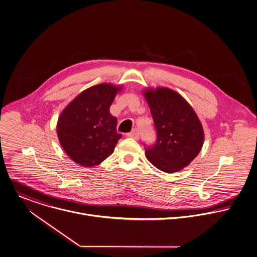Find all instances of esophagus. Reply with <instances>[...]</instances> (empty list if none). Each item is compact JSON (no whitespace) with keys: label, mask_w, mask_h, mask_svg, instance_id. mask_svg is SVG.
<instances>
[{"label":"esophagus","mask_w":257,"mask_h":257,"mask_svg":"<svg viewBox=\"0 0 257 257\" xmlns=\"http://www.w3.org/2000/svg\"><path fill=\"white\" fill-rule=\"evenodd\" d=\"M127 138H132V139H135V140H138L139 139V133L138 132H132L130 134L126 135Z\"/></svg>","instance_id":"esophagus-1"}]
</instances>
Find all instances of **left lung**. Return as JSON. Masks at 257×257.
Masks as SVG:
<instances>
[{"instance_id": "1", "label": "left lung", "mask_w": 257, "mask_h": 257, "mask_svg": "<svg viewBox=\"0 0 257 257\" xmlns=\"http://www.w3.org/2000/svg\"><path fill=\"white\" fill-rule=\"evenodd\" d=\"M143 92L157 131L156 144L146 149V157L160 171H181L202 148V124L192 106L173 89L145 88Z\"/></svg>"}]
</instances>
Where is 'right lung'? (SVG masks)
<instances>
[{"label":"right lung","instance_id":"right-lung-1","mask_svg":"<svg viewBox=\"0 0 257 257\" xmlns=\"http://www.w3.org/2000/svg\"><path fill=\"white\" fill-rule=\"evenodd\" d=\"M122 88L111 84L90 86L77 95L61 112L57 134L62 148L76 164L92 168L114 151L121 138L117 118L109 106Z\"/></svg>","mask_w":257,"mask_h":257}]
</instances>
